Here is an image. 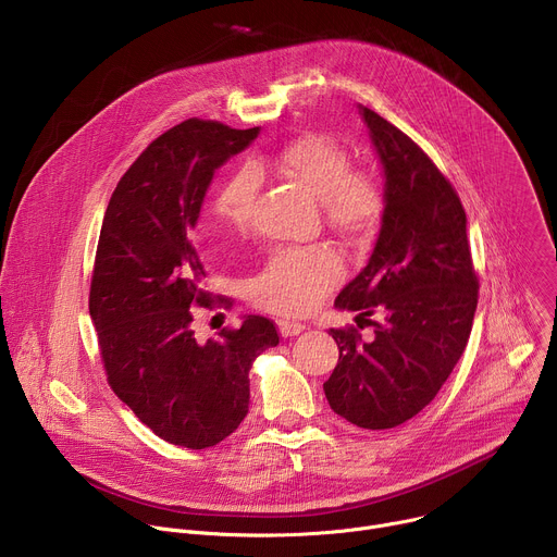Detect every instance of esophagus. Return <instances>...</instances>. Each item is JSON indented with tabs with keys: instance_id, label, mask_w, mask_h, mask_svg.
Listing matches in <instances>:
<instances>
[{
	"instance_id": "obj_1",
	"label": "esophagus",
	"mask_w": 557,
	"mask_h": 557,
	"mask_svg": "<svg viewBox=\"0 0 557 557\" xmlns=\"http://www.w3.org/2000/svg\"><path fill=\"white\" fill-rule=\"evenodd\" d=\"M277 329H280V333H282V337H297L299 333L306 331L304 324H299V322H288V320H280V322H277Z\"/></svg>"
}]
</instances>
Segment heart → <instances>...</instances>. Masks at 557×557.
I'll list each match as a JSON object with an SVG mask.
<instances>
[{"label":"heart","mask_w":557,"mask_h":557,"mask_svg":"<svg viewBox=\"0 0 557 557\" xmlns=\"http://www.w3.org/2000/svg\"><path fill=\"white\" fill-rule=\"evenodd\" d=\"M271 168L320 198L326 222L344 233L368 231L381 213L383 194L376 178L363 170H350L348 151L324 134H304L286 143L271 156ZM256 194V172L235 170L213 198L215 222L228 231L247 226ZM342 275V260L331 249H282L249 282V299L273 312L301 314Z\"/></svg>","instance_id":"b5f03b06"}]
</instances>
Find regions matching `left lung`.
Segmentation results:
<instances>
[{"mask_svg":"<svg viewBox=\"0 0 557 557\" xmlns=\"http://www.w3.org/2000/svg\"><path fill=\"white\" fill-rule=\"evenodd\" d=\"M359 114L383 165V215L368 264L335 299L359 317L357 329H331L339 361L324 392L352 425L389 430L432 404L465 352L479 275L451 183L399 127L363 106ZM366 323L370 343L358 333Z\"/></svg>","mask_w":557,"mask_h":557,"instance_id":"obj_1","label":"left lung"}]
</instances>
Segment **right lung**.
<instances>
[{
  "mask_svg": "<svg viewBox=\"0 0 557 557\" xmlns=\"http://www.w3.org/2000/svg\"><path fill=\"white\" fill-rule=\"evenodd\" d=\"M260 127L187 119L149 143L119 181L101 224L90 317L108 383L156 436L213 447L249 412V370L280 344L260 314L198 342L194 312L215 308L189 228L213 172Z\"/></svg>",
  "mask_w": 557,
  "mask_h": 557,
  "instance_id": "add662e5",
  "label": "right lung"
}]
</instances>
